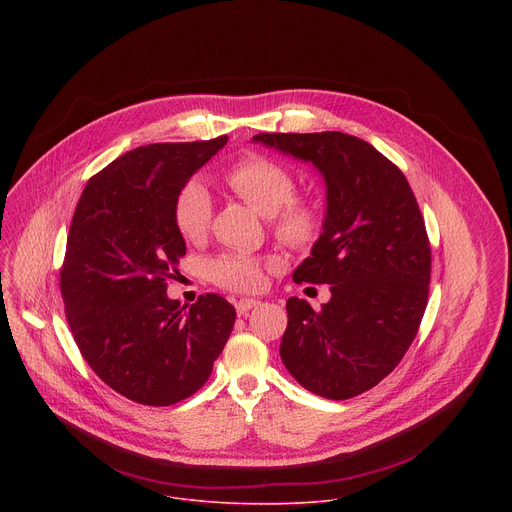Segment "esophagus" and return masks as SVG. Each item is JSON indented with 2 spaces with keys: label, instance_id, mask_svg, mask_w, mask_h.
I'll return each mask as SVG.
<instances>
[{
  "label": "esophagus",
  "instance_id": "obj_1",
  "mask_svg": "<svg viewBox=\"0 0 512 512\" xmlns=\"http://www.w3.org/2000/svg\"><path fill=\"white\" fill-rule=\"evenodd\" d=\"M255 306H259V300H239V302L235 304L239 316H245V314H247L249 310H253Z\"/></svg>",
  "mask_w": 512,
  "mask_h": 512
}]
</instances>
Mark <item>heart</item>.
<instances>
[{
  "label": "heart",
  "instance_id": "1",
  "mask_svg": "<svg viewBox=\"0 0 512 512\" xmlns=\"http://www.w3.org/2000/svg\"><path fill=\"white\" fill-rule=\"evenodd\" d=\"M229 188L239 194L261 216H271L273 227L285 243L302 247L320 231L318 210L294 200L296 182L283 166L249 156L225 172ZM210 194L202 180H188L174 202V225L186 241H198L210 221ZM208 275L214 283L233 291H255L263 283V265L247 253H223L208 261Z\"/></svg>",
  "mask_w": 512,
  "mask_h": 512
}]
</instances>
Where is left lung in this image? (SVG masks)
Returning a JSON list of instances; mask_svg holds the SVG:
<instances>
[{
	"mask_svg": "<svg viewBox=\"0 0 512 512\" xmlns=\"http://www.w3.org/2000/svg\"><path fill=\"white\" fill-rule=\"evenodd\" d=\"M255 143L312 164L326 186L322 231L294 271L328 283L314 312L289 298L279 354L304 389L342 401L381 383L411 346L427 306L431 251L403 172L369 141L322 133H259Z\"/></svg>",
	"mask_w": 512,
	"mask_h": 512,
	"instance_id": "1",
	"label": "left lung"
}]
</instances>
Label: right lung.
<instances>
[{"instance_id":"1","label":"right lung","mask_w":512,"mask_h":512,"mask_svg":"<svg viewBox=\"0 0 512 512\" xmlns=\"http://www.w3.org/2000/svg\"><path fill=\"white\" fill-rule=\"evenodd\" d=\"M227 141L141 145L87 182L72 216L60 271L72 336L101 381L135 403L196 393L235 326L221 296L188 308L166 294L186 255L176 196Z\"/></svg>"}]
</instances>
